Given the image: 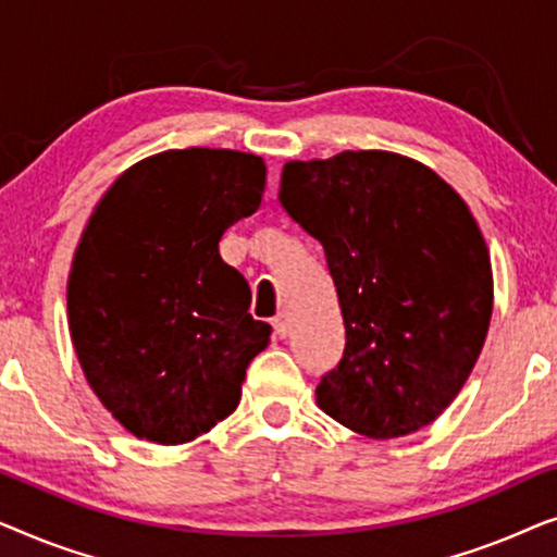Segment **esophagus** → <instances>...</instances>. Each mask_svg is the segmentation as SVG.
I'll return each instance as SVG.
<instances>
[{"mask_svg": "<svg viewBox=\"0 0 557 557\" xmlns=\"http://www.w3.org/2000/svg\"><path fill=\"white\" fill-rule=\"evenodd\" d=\"M273 332H276L281 339H286L288 334H292V319H288L286 311H278L276 319H273Z\"/></svg>", "mask_w": 557, "mask_h": 557, "instance_id": "esophagus-1", "label": "esophagus"}]
</instances>
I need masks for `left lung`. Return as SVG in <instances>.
<instances>
[{
    "label": "left lung",
    "instance_id": "obj_1",
    "mask_svg": "<svg viewBox=\"0 0 557 557\" xmlns=\"http://www.w3.org/2000/svg\"><path fill=\"white\" fill-rule=\"evenodd\" d=\"M281 205L322 243L347 345L317 406L368 438L408 436L451 406L494 307L490 248L469 205L395 151L286 162Z\"/></svg>",
    "mask_w": 557,
    "mask_h": 557
}]
</instances>
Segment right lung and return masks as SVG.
<instances>
[{
  "mask_svg": "<svg viewBox=\"0 0 557 557\" xmlns=\"http://www.w3.org/2000/svg\"><path fill=\"white\" fill-rule=\"evenodd\" d=\"M265 162L170 149L128 166L90 212L67 276V326L103 408L136 438L177 446L238 408L271 326L218 243L253 215Z\"/></svg>",
  "mask_w": 557,
  "mask_h": 557,
  "instance_id": "obj_1",
  "label": "right lung"
}]
</instances>
